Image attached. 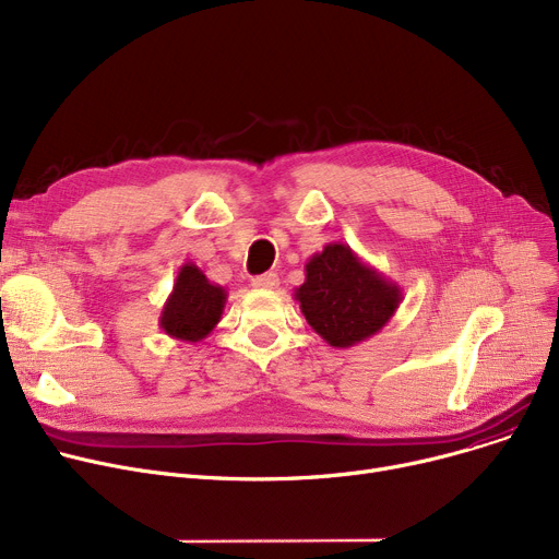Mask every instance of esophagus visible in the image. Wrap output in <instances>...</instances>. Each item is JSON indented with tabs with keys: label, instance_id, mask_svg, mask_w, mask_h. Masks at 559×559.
Segmentation results:
<instances>
[{
	"label": "esophagus",
	"instance_id": "obj_1",
	"mask_svg": "<svg viewBox=\"0 0 559 559\" xmlns=\"http://www.w3.org/2000/svg\"><path fill=\"white\" fill-rule=\"evenodd\" d=\"M251 285L258 287V289H274V287L278 285V274H274V272L260 274V276H255V278L251 281Z\"/></svg>",
	"mask_w": 559,
	"mask_h": 559
}]
</instances>
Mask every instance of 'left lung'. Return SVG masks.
<instances>
[{
    "instance_id": "obj_1",
    "label": "left lung",
    "mask_w": 559,
    "mask_h": 559,
    "mask_svg": "<svg viewBox=\"0 0 559 559\" xmlns=\"http://www.w3.org/2000/svg\"><path fill=\"white\" fill-rule=\"evenodd\" d=\"M295 301L312 331L333 348L356 346L388 326L403 289L342 242H329L306 262Z\"/></svg>"
}]
</instances>
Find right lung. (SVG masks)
I'll list each match as a JSON object with an SVG mask.
<instances>
[{"label":"right lung","mask_w":559,"mask_h":559,"mask_svg":"<svg viewBox=\"0 0 559 559\" xmlns=\"http://www.w3.org/2000/svg\"><path fill=\"white\" fill-rule=\"evenodd\" d=\"M226 299L222 285L205 278L194 262H186L160 310L158 326L174 340L201 342L219 324Z\"/></svg>","instance_id":"obj_1"}]
</instances>
